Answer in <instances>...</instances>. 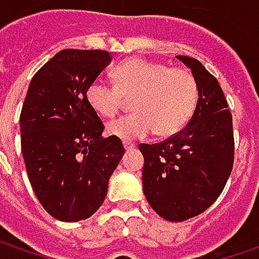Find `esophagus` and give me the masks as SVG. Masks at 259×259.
I'll list each match as a JSON object with an SVG mask.
<instances>
[{
  "mask_svg": "<svg viewBox=\"0 0 259 259\" xmlns=\"http://www.w3.org/2000/svg\"><path fill=\"white\" fill-rule=\"evenodd\" d=\"M124 148L126 150V151H130V150H133V148H135V144L134 143H124Z\"/></svg>",
  "mask_w": 259,
  "mask_h": 259,
  "instance_id": "obj_1",
  "label": "esophagus"
}]
</instances>
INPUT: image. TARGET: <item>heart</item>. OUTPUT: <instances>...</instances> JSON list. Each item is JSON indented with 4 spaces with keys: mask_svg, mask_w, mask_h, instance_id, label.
Here are the masks:
<instances>
[{
    "mask_svg": "<svg viewBox=\"0 0 259 259\" xmlns=\"http://www.w3.org/2000/svg\"><path fill=\"white\" fill-rule=\"evenodd\" d=\"M112 76L115 85L96 79L86 89V102L102 118L115 116L124 98L135 96V114L111 121L106 126L111 137L133 141L154 131L158 137H171L190 121L199 96L190 70L133 57L116 66Z\"/></svg>",
    "mask_w": 259,
    "mask_h": 259,
    "instance_id": "b5f03b06",
    "label": "heart"
}]
</instances>
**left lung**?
Instances as JSON below:
<instances>
[{
    "instance_id": "obj_1",
    "label": "left lung",
    "mask_w": 259,
    "mask_h": 259,
    "mask_svg": "<svg viewBox=\"0 0 259 259\" xmlns=\"http://www.w3.org/2000/svg\"><path fill=\"white\" fill-rule=\"evenodd\" d=\"M196 77L199 99L180 133L157 144H141L143 190L155 213L183 222L204 212L222 193L234 165V128L224 91L204 66L177 56Z\"/></svg>"
}]
</instances>
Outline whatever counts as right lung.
<instances>
[{
    "label": "right lung",
    "instance_id": "1",
    "mask_svg": "<svg viewBox=\"0 0 259 259\" xmlns=\"http://www.w3.org/2000/svg\"><path fill=\"white\" fill-rule=\"evenodd\" d=\"M112 57L105 50L65 49L33 76L20 115L21 151L38 202L62 222L91 218L125 150L102 138L104 124L86 89Z\"/></svg>",
    "mask_w": 259,
    "mask_h": 259
}]
</instances>
